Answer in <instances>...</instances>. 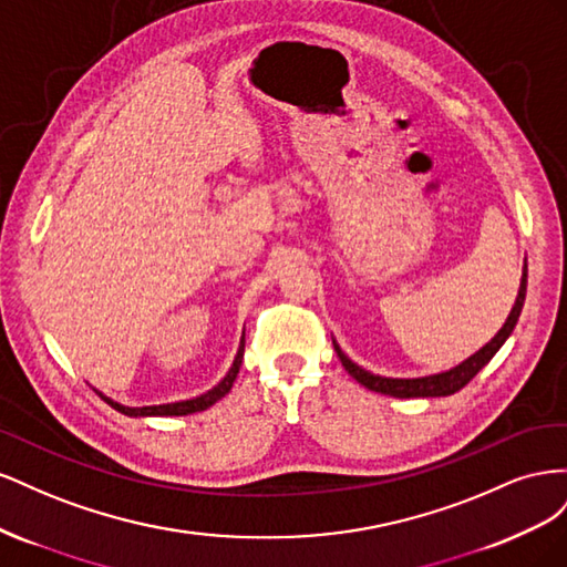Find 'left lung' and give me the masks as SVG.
<instances>
[{
  "label": "left lung",
  "instance_id": "obj_1",
  "mask_svg": "<svg viewBox=\"0 0 567 567\" xmlns=\"http://www.w3.org/2000/svg\"><path fill=\"white\" fill-rule=\"evenodd\" d=\"M525 293H527V260L523 265V277H520V288H518V296L516 302L511 307V315L506 317L504 326L496 336L487 342V346L480 348L475 354H471L468 359H463V362L450 371H440V373H431V375H419V379H390V375H379V373H371L367 369H362L359 364H354L352 359L340 350L338 342L333 340V348L340 357L342 367L352 375L357 383H362L364 388L373 390V392H381V394H390V398H400V400H409V398H447V394L458 392L463 385L471 383L473 375L489 364V359L499 352V348L508 340V336L513 333L518 323V317L523 312V305H525Z\"/></svg>",
  "mask_w": 567,
  "mask_h": 567
}]
</instances>
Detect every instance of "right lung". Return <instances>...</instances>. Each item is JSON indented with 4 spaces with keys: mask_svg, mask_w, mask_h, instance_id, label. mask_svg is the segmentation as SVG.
Masks as SVG:
<instances>
[{
    "mask_svg": "<svg viewBox=\"0 0 567 567\" xmlns=\"http://www.w3.org/2000/svg\"><path fill=\"white\" fill-rule=\"evenodd\" d=\"M244 346H246V336H241V346H238V352L234 357V364L231 369L227 371L225 379H221L215 388H210L208 392L198 394V398H192V400H182V402H169V404H151V406H127V404H120L115 400H111L109 394H104L101 390L99 398L106 400V404H111L115 411H120V414L125 416H134V419H144V416H186V414H196V411H205L208 406H213L217 400L225 398V394L231 390L236 375H238V369H241V362H244Z\"/></svg>",
    "mask_w": 567,
    "mask_h": 567,
    "instance_id": "add662e5",
    "label": "right lung"
}]
</instances>
